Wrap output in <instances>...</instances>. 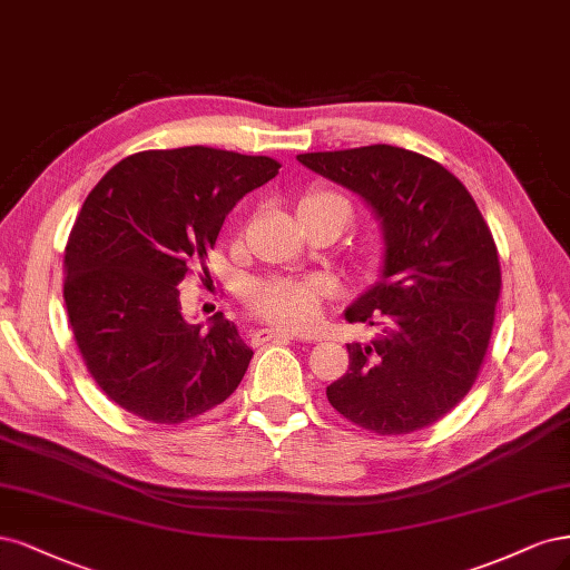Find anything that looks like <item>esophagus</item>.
<instances>
[{
  "label": "esophagus",
  "mask_w": 570,
  "mask_h": 570,
  "mask_svg": "<svg viewBox=\"0 0 570 570\" xmlns=\"http://www.w3.org/2000/svg\"><path fill=\"white\" fill-rule=\"evenodd\" d=\"M288 343V341H298V336H293L288 332H282V328H255L253 332V343L261 345V343Z\"/></svg>",
  "instance_id": "obj_1"
}]
</instances>
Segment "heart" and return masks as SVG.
I'll return each instance as SVG.
<instances>
[{
    "instance_id": "heart-1",
    "label": "heart",
    "mask_w": 570,
    "mask_h": 570,
    "mask_svg": "<svg viewBox=\"0 0 570 570\" xmlns=\"http://www.w3.org/2000/svg\"><path fill=\"white\" fill-rule=\"evenodd\" d=\"M334 215L341 219L345 227L351 223L353 208L347 200L328 189H315L301 198L298 215ZM334 293L332 282L326 279H309V282H296V279H269L255 284L248 291V303L258 312V315L272 324H279L286 328H303L315 326L322 317V303Z\"/></svg>"
}]
</instances>
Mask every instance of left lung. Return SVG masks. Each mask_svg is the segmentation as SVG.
Returning <instances> with one entry per match:
<instances>
[{
  "mask_svg": "<svg viewBox=\"0 0 570 570\" xmlns=\"http://www.w3.org/2000/svg\"><path fill=\"white\" fill-rule=\"evenodd\" d=\"M307 170L360 196L381 227L379 279L345 320L381 326L347 345V372L326 385L332 407L381 435L445 416L485 357L502 274L492 234L443 165L400 146L301 154Z\"/></svg>",
  "mask_w": 570,
  "mask_h": 570,
  "instance_id": "1",
  "label": "left lung"
}]
</instances>
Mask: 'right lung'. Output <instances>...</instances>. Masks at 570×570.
<instances>
[{"label":"right lung","instance_id":"add662e5","mask_svg":"<svg viewBox=\"0 0 570 570\" xmlns=\"http://www.w3.org/2000/svg\"><path fill=\"white\" fill-rule=\"evenodd\" d=\"M279 168L185 146L127 156L89 191L66 246L63 298L87 370L116 405L179 424L242 383L253 351L223 312L208 328L187 320L177 286L229 210Z\"/></svg>","mask_w":570,"mask_h":570}]
</instances>
